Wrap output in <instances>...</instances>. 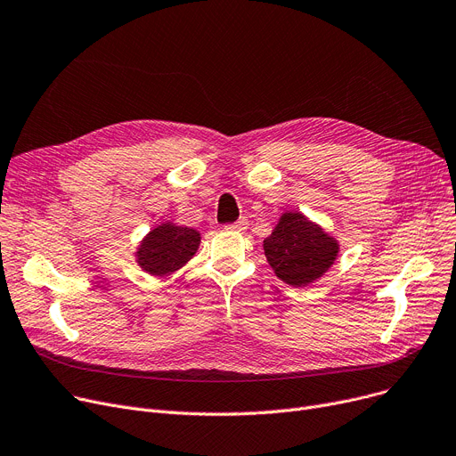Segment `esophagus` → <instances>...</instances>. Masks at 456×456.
Segmentation results:
<instances>
[{
	"label": "esophagus",
	"instance_id": "obj_1",
	"mask_svg": "<svg viewBox=\"0 0 456 456\" xmlns=\"http://www.w3.org/2000/svg\"><path fill=\"white\" fill-rule=\"evenodd\" d=\"M225 229H229V231H236V232H240V231H246V229H248V220H246V218H240L238 222L229 224Z\"/></svg>",
	"mask_w": 456,
	"mask_h": 456
}]
</instances>
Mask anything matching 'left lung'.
<instances>
[{
	"label": "left lung",
	"instance_id": "obj_1",
	"mask_svg": "<svg viewBox=\"0 0 456 456\" xmlns=\"http://www.w3.org/2000/svg\"><path fill=\"white\" fill-rule=\"evenodd\" d=\"M264 253L282 282L300 288L324 275L338 258L339 244L300 212H284L264 240Z\"/></svg>",
	"mask_w": 456,
	"mask_h": 456
}]
</instances>
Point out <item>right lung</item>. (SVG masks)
<instances>
[{
  "label": "right lung",
  "instance_id": "1",
  "mask_svg": "<svg viewBox=\"0 0 456 456\" xmlns=\"http://www.w3.org/2000/svg\"><path fill=\"white\" fill-rule=\"evenodd\" d=\"M200 232L191 227L161 224L151 229L137 249V264L150 275L165 277L185 265L198 251Z\"/></svg>",
  "mask_w": 456,
  "mask_h": 456
}]
</instances>
